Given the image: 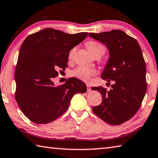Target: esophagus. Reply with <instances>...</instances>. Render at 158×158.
<instances>
[{"mask_svg":"<svg viewBox=\"0 0 158 158\" xmlns=\"http://www.w3.org/2000/svg\"><path fill=\"white\" fill-rule=\"evenodd\" d=\"M87 85V90L89 92V91H90L91 90V87H90V85H89V84H87L86 85Z\"/></svg>","mask_w":158,"mask_h":158,"instance_id":"34e87169","label":"esophagus"}]
</instances>
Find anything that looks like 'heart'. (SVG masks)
Segmentation results:
<instances>
[{
	"instance_id": "b5f03b06",
	"label": "heart",
	"mask_w": 158,
	"mask_h": 158,
	"mask_svg": "<svg viewBox=\"0 0 158 158\" xmlns=\"http://www.w3.org/2000/svg\"><path fill=\"white\" fill-rule=\"evenodd\" d=\"M87 46L89 51L93 55L97 53H102V54H104L105 53L104 47L102 45L99 44L98 42L90 41L88 42ZM74 50H74V48L70 50L69 53L70 57H71L73 55ZM96 73L97 72L95 70L92 69V68H90L86 66H83V65L77 67V68H75V69L72 71V74H73V76L82 80V81H84L86 82L90 81L91 77L95 75Z\"/></svg>"
}]
</instances>
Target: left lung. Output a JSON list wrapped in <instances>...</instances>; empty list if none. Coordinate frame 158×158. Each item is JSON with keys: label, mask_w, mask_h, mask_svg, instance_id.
<instances>
[{"label": "left lung", "mask_w": 158, "mask_h": 158, "mask_svg": "<svg viewBox=\"0 0 158 158\" xmlns=\"http://www.w3.org/2000/svg\"><path fill=\"white\" fill-rule=\"evenodd\" d=\"M88 36L107 48L109 58L101 77L108 81H114L109 91L102 86L92 88L102 95V104L94 106L93 111L109 124H122L139 110L147 92L142 50L135 39L119 30Z\"/></svg>", "instance_id": "left-lung-1"}]
</instances>
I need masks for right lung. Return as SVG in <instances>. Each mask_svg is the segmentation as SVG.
<instances>
[{
  "label": "right lung",
  "instance_id": "obj_1",
  "mask_svg": "<svg viewBox=\"0 0 158 158\" xmlns=\"http://www.w3.org/2000/svg\"><path fill=\"white\" fill-rule=\"evenodd\" d=\"M87 35L46 28L25 39L15 70V98L30 121L39 124L53 122L68 110L74 94L87 91L84 83L74 77L57 86L52 81L58 75L57 69L68 67L70 51Z\"/></svg>",
  "mask_w": 158,
  "mask_h": 158
}]
</instances>
